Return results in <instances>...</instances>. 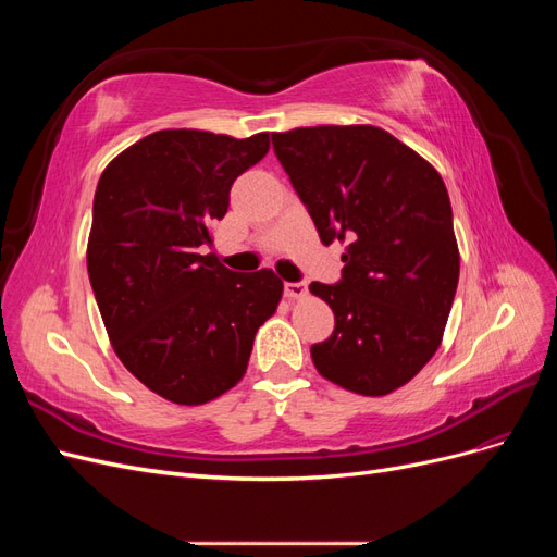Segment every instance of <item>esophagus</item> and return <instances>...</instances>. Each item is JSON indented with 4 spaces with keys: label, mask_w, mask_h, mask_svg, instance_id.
<instances>
[{
    "label": "esophagus",
    "mask_w": 557,
    "mask_h": 557,
    "mask_svg": "<svg viewBox=\"0 0 557 557\" xmlns=\"http://www.w3.org/2000/svg\"><path fill=\"white\" fill-rule=\"evenodd\" d=\"M283 293L288 299H301V297H307V285L305 283H285Z\"/></svg>",
    "instance_id": "1"
}]
</instances>
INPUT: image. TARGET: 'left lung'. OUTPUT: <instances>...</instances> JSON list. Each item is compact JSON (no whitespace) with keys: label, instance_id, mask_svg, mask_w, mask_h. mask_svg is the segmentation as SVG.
<instances>
[{"label":"left lung","instance_id":"8db88e82","mask_svg":"<svg viewBox=\"0 0 557 557\" xmlns=\"http://www.w3.org/2000/svg\"><path fill=\"white\" fill-rule=\"evenodd\" d=\"M272 141L320 242L346 246L342 281L309 285L334 311L332 336L311 346L318 374L367 397L393 393L440 348L458 288L446 185L374 125L297 127Z\"/></svg>","mask_w":557,"mask_h":557}]
</instances>
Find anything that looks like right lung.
<instances>
[{"instance_id": "add662e5", "label": "right lung", "mask_w": 557, "mask_h": 557, "mask_svg": "<svg viewBox=\"0 0 557 557\" xmlns=\"http://www.w3.org/2000/svg\"><path fill=\"white\" fill-rule=\"evenodd\" d=\"M269 150V132L234 139L160 129L113 158L97 183L88 274L115 356L148 391L197 407L237 385L258 327L276 313L272 269L230 272L211 223L230 188Z\"/></svg>"}]
</instances>
